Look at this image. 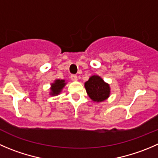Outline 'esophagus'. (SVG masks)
Listing matches in <instances>:
<instances>
[{"mask_svg": "<svg viewBox=\"0 0 158 158\" xmlns=\"http://www.w3.org/2000/svg\"><path fill=\"white\" fill-rule=\"evenodd\" d=\"M71 79L73 81H77L78 80V77L76 75H72L71 76Z\"/></svg>", "mask_w": 158, "mask_h": 158, "instance_id": "34e87169", "label": "esophagus"}]
</instances>
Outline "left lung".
<instances>
[{
	"instance_id": "left-lung-1",
	"label": "left lung",
	"mask_w": 158,
	"mask_h": 158,
	"mask_svg": "<svg viewBox=\"0 0 158 158\" xmlns=\"http://www.w3.org/2000/svg\"><path fill=\"white\" fill-rule=\"evenodd\" d=\"M85 88L89 97L94 102H103L110 96V85L97 75L90 76L85 82Z\"/></svg>"
}]
</instances>
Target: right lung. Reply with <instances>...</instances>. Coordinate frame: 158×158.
Returning <instances> with one entry per match:
<instances>
[{"label":"right lung","mask_w":158,"mask_h":158,"mask_svg":"<svg viewBox=\"0 0 158 158\" xmlns=\"http://www.w3.org/2000/svg\"><path fill=\"white\" fill-rule=\"evenodd\" d=\"M65 85H66V82L65 79H56L54 82L51 83L49 95L52 96L59 95Z\"/></svg>","instance_id":"obj_1"}]
</instances>
